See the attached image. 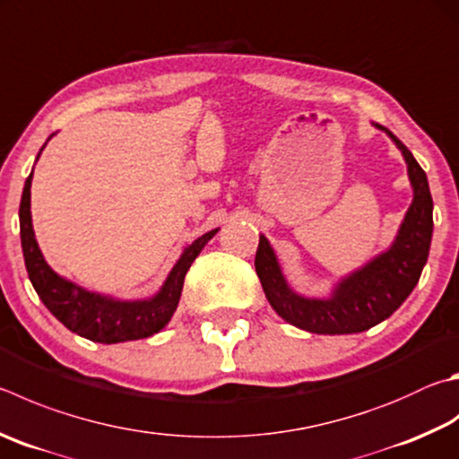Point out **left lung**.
Returning <instances> with one entry per match:
<instances>
[{
	"instance_id": "obj_1",
	"label": "left lung",
	"mask_w": 459,
	"mask_h": 459,
	"mask_svg": "<svg viewBox=\"0 0 459 459\" xmlns=\"http://www.w3.org/2000/svg\"><path fill=\"white\" fill-rule=\"evenodd\" d=\"M377 128L385 130L402 150L413 186V203L387 253L347 277L331 299H305L289 289L269 240L258 238L255 269L264 295L273 309L299 329L323 335H345L373 327L387 319L410 297L428 261L433 232V201L428 177L402 140L379 124Z\"/></svg>"
}]
</instances>
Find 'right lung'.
<instances>
[{
    "instance_id": "add662e5",
    "label": "right lung",
    "mask_w": 459,
    "mask_h": 459,
    "mask_svg": "<svg viewBox=\"0 0 459 459\" xmlns=\"http://www.w3.org/2000/svg\"><path fill=\"white\" fill-rule=\"evenodd\" d=\"M30 188L31 174L26 180V186H23L20 204L22 248L31 285L49 313L72 333H78L80 337L96 341V343H120V341L144 339L160 331L177 311L190 264L195 263V258L203 251L208 240L214 237L216 230L198 237L182 253L162 289L158 290V295L148 299V301H114V299L80 289L74 282L57 277L49 269L39 253L36 237H33Z\"/></svg>"
}]
</instances>
